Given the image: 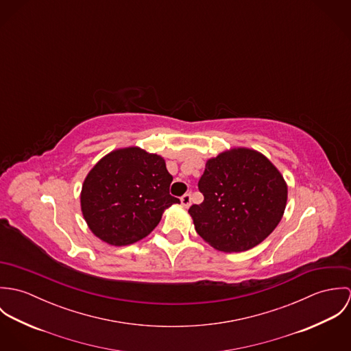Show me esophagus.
Instances as JSON below:
<instances>
[{
  "label": "esophagus",
  "instance_id": "1",
  "mask_svg": "<svg viewBox=\"0 0 351 351\" xmlns=\"http://www.w3.org/2000/svg\"><path fill=\"white\" fill-rule=\"evenodd\" d=\"M191 201H192V199H191V193H186V195H184V196L181 197V205L185 206V208H188V206L191 205Z\"/></svg>",
  "mask_w": 351,
  "mask_h": 351
}]
</instances>
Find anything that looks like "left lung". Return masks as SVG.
<instances>
[{
    "instance_id": "8db88e82",
    "label": "left lung",
    "mask_w": 351,
    "mask_h": 351,
    "mask_svg": "<svg viewBox=\"0 0 351 351\" xmlns=\"http://www.w3.org/2000/svg\"><path fill=\"white\" fill-rule=\"evenodd\" d=\"M199 189L204 201L189 208L196 232L224 252L250 250L263 242L281 221L288 200L280 170L247 147L209 158Z\"/></svg>"
}]
</instances>
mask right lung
<instances>
[{"instance_id": "right-lung-1", "label": "right lung", "mask_w": 351, "mask_h": 351, "mask_svg": "<svg viewBox=\"0 0 351 351\" xmlns=\"http://www.w3.org/2000/svg\"><path fill=\"white\" fill-rule=\"evenodd\" d=\"M171 181L158 154L138 146L108 152L82 184L81 210L89 230L110 246L146 238L163 212L180 204L169 193Z\"/></svg>"}]
</instances>
